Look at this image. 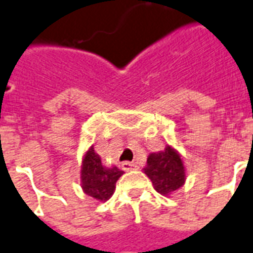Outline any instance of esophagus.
<instances>
[{
  "mask_svg": "<svg viewBox=\"0 0 253 253\" xmlns=\"http://www.w3.org/2000/svg\"><path fill=\"white\" fill-rule=\"evenodd\" d=\"M138 166H136V164H134V162H123L122 164V169L126 170V171H130V170H134L136 169Z\"/></svg>",
  "mask_w": 253,
  "mask_h": 253,
  "instance_id": "obj_1",
  "label": "esophagus"
}]
</instances>
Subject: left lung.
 Segmentation results:
<instances>
[{
	"label": "left lung",
	"mask_w": 253,
	"mask_h": 253,
	"mask_svg": "<svg viewBox=\"0 0 253 253\" xmlns=\"http://www.w3.org/2000/svg\"><path fill=\"white\" fill-rule=\"evenodd\" d=\"M143 173L151 179L155 190L165 197L182 188L186 181L182 157L170 145H166L164 150L149 154Z\"/></svg>",
	"instance_id": "left-lung-1"
}]
</instances>
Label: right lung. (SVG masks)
<instances>
[{"label": "right lung", "instance_id": "1", "mask_svg": "<svg viewBox=\"0 0 253 253\" xmlns=\"http://www.w3.org/2000/svg\"><path fill=\"white\" fill-rule=\"evenodd\" d=\"M123 170L117 166H107L102 162L100 155L89 146L84 153L80 169V185L83 192L100 203L107 201L115 192L117 181L123 175Z\"/></svg>", "mask_w": 253, "mask_h": 253}]
</instances>
